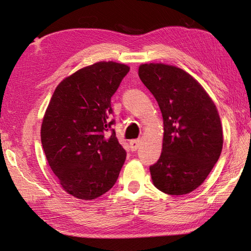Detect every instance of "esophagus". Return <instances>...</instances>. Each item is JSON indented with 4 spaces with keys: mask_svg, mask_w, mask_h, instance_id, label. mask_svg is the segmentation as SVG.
I'll list each match as a JSON object with an SVG mask.
<instances>
[{
    "mask_svg": "<svg viewBox=\"0 0 251 251\" xmlns=\"http://www.w3.org/2000/svg\"><path fill=\"white\" fill-rule=\"evenodd\" d=\"M140 140H131L130 142H129V146H130V149H131V151H136L138 148L140 147Z\"/></svg>",
    "mask_w": 251,
    "mask_h": 251,
    "instance_id": "esophagus-1",
    "label": "esophagus"
}]
</instances>
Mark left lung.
<instances>
[{"label": "left lung", "instance_id": "left-lung-1", "mask_svg": "<svg viewBox=\"0 0 251 251\" xmlns=\"http://www.w3.org/2000/svg\"><path fill=\"white\" fill-rule=\"evenodd\" d=\"M138 74L156 99L164 122L162 154L150 166L153 184L169 195L188 194L204 182L220 157L219 113L201 85L182 69L145 63Z\"/></svg>", "mask_w": 251, "mask_h": 251}]
</instances>
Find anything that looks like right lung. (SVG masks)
<instances>
[{"instance_id":"right-lung-1","label":"right lung","mask_w":251,"mask_h":251,"mask_svg":"<svg viewBox=\"0 0 251 251\" xmlns=\"http://www.w3.org/2000/svg\"><path fill=\"white\" fill-rule=\"evenodd\" d=\"M129 67L99 61L56 87L41 127L47 162L63 191L90 201L116 182L126 158L111 126V97Z\"/></svg>"}]
</instances>
